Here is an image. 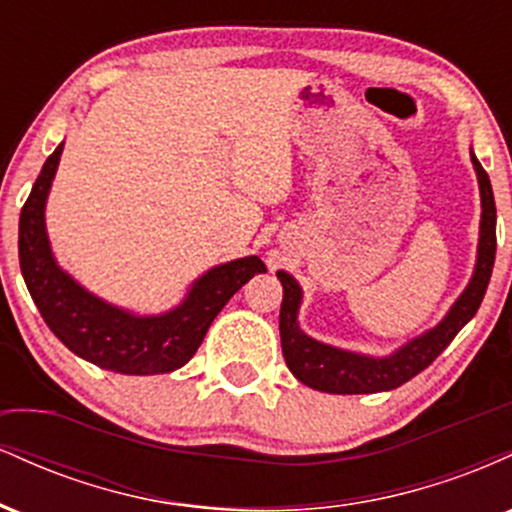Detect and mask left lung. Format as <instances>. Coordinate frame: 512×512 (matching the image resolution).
I'll return each instance as SVG.
<instances>
[{"mask_svg": "<svg viewBox=\"0 0 512 512\" xmlns=\"http://www.w3.org/2000/svg\"><path fill=\"white\" fill-rule=\"evenodd\" d=\"M469 156H472L481 195L477 264H474L472 279L436 327L409 339L392 354H356V351L339 349V346L308 337L298 325V310L303 303L301 284L289 272H276L284 286L279 313L281 351H284L286 366L303 385L330 392V395H373V392L395 390L431 366L443 354L445 346L455 339V334L477 315L486 286H489L493 260H496V202H493L489 175L481 168L474 151H469Z\"/></svg>", "mask_w": 512, "mask_h": 512, "instance_id": "1", "label": "left lung"}]
</instances>
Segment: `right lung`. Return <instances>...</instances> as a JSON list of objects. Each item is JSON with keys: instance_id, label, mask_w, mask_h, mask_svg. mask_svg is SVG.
Wrapping results in <instances>:
<instances>
[{"instance_id": "add662e5", "label": "right lung", "mask_w": 512, "mask_h": 512, "mask_svg": "<svg viewBox=\"0 0 512 512\" xmlns=\"http://www.w3.org/2000/svg\"><path fill=\"white\" fill-rule=\"evenodd\" d=\"M64 142L52 151L35 180L19 219V262L31 298L60 342L105 370L122 375L173 373L202 344L221 308L255 274L267 272L257 255L240 257L204 272L173 310L137 315L91 293L52 255L45 202L60 166Z\"/></svg>"}]
</instances>
